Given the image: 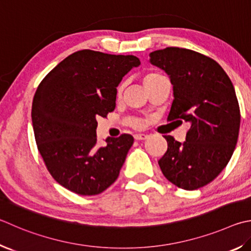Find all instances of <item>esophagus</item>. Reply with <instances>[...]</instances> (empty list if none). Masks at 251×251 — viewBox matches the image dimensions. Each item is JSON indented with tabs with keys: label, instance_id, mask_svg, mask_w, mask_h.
<instances>
[{
	"label": "esophagus",
	"instance_id": "34e87169",
	"mask_svg": "<svg viewBox=\"0 0 251 251\" xmlns=\"http://www.w3.org/2000/svg\"><path fill=\"white\" fill-rule=\"evenodd\" d=\"M134 138L136 140H146L148 138V136L145 134H136V135H134Z\"/></svg>",
	"mask_w": 251,
	"mask_h": 251
}]
</instances>
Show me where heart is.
Returning a JSON list of instances; mask_svg holds the SVG:
<instances>
[{
    "label": "heart",
    "instance_id": "b5f03b06",
    "mask_svg": "<svg viewBox=\"0 0 251 251\" xmlns=\"http://www.w3.org/2000/svg\"><path fill=\"white\" fill-rule=\"evenodd\" d=\"M166 78L161 74H159L157 71H148L146 72L143 76V84L146 88V90L150 92V91L153 90L156 86L159 84V82L165 80ZM123 92V84H120L116 89V95L117 97H121ZM126 125H128L131 128L138 129L141 126V122L138 118H129V120L126 121Z\"/></svg>",
    "mask_w": 251,
    "mask_h": 251
}]
</instances>
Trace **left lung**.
Here are the masks:
<instances>
[{"mask_svg": "<svg viewBox=\"0 0 251 251\" xmlns=\"http://www.w3.org/2000/svg\"><path fill=\"white\" fill-rule=\"evenodd\" d=\"M149 57L173 85L167 121L191 124L183 144L165 136L168 149L159 167L177 188L200 189L225 169L236 147L240 110L233 83L215 60L194 50L167 47Z\"/></svg>", "mask_w": 251, "mask_h": 251, "instance_id": "left-lung-1", "label": "left lung"}]
</instances>
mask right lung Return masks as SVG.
Instances as JSON below:
<instances>
[{"label":"right lung","instance_id":"obj_1","mask_svg":"<svg viewBox=\"0 0 251 251\" xmlns=\"http://www.w3.org/2000/svg\"><path fill=\"white\" fill-rule=\"evenodd\" d=\"M139 65L135 56L79 50L39 83L31 106L36 144L47 170L63 188L97 195L118 177L134 138L122 134L97 147V118L114 111L116 86Z\"/></svg>","mask_w":251,"mask_h":251}]
</instances>
